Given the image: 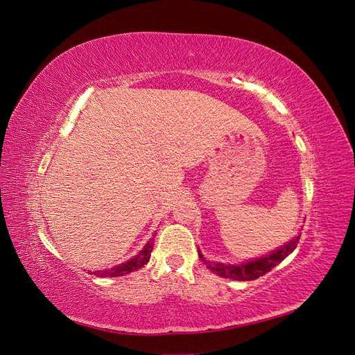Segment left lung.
I'll return each instance as SVG.
<instances>
[{
  "instance_id": "left-lung-1",
  "label": "left lung",
  "mask_w": 355,
  "mask_h": 355,
  "mask_svg": "<svg viewBox=\"0 0 355 355\" xmlns=\"http://www.w3.org/2000/svg\"><path fill=\"white\" fill-rule=\"evenodd\" d=\"M299 239H300V234L293 237L288 243H286L284 245H282L280 249L271 252L270 254H266L263 257H257L254 261L239 263V265L210 262L201 254L200 250H198V256L202 261V263L206 265L209 270H211L213 274L223 278H231V280H237V282H250L265 275L266 272H270L274 266H277L282 261H284L286 257L296 249Z\"/></svg>"
}]
</instances>
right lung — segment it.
Returning a JSON list of instances; mask_svg holds the SVG:
<instances>
[{"label": "right lung", "instance_id": "add662e5", "mask_svg": "<svg viewBox=\"0 0 355 355\" xmlns=\"http://www.w3.org/2000/svg\"><path fill=\"white\" fill-rule=\"evenodd\" d=\"M153 249H154V243H153V239H151L144 245V249L139 252L136 256H133L130 261L116 265L114 268H108V270L93 271L90 274H94L96 277L103 278V277H120V275H125L128 272L137 271V270H141L144 265H146L149 262V257H151Z\"/></svg>", "mask_w": 355, "mask_h": 355}]
</instances>
